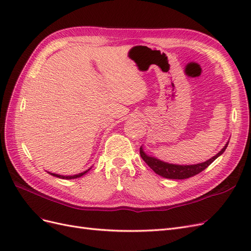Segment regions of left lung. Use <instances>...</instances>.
<instances>
[{"label":"left lung","mask_w":251,"mask_h":251,"mask_svg":"<svg viewBox=\"0 0 251 251\" xmlns=\"http://www.w3.org/2000/svg\"><path fill=\"white\" fill-rule=\"evenodd\" d=\"M228 142L229 141H227L224 148L220 151L217 155L208 159V160H206L205 162L191 164V165H180V164L164 162L160 160V159L147 155L144 153L142 147L140 148V156L144 160V162H146L157 175H159V176L166 179H177V180L187 179L193 176H196V175H198L199 173L204 171L209 164L214 162L219 156H221L225 151L227 146H228Z\"/></svg>","instance_id":"8db88e82"}]
</instances>
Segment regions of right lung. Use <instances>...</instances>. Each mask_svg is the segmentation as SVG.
I'll list each match as a JSON object with an SVG mask.
<instances>
[{
	"label": "right lung",
	"mask_w": 251,
	"mask_h": 251,
	"mask_svg": "<svg viewBox=\"0 0 251 251\" xmlns=\"http://www.w3.org/2000/svg\"><path fill=\"white\" fill-rule=\"evenodd\" d=\"M90 170H91V168H90V169H88V170H87V171H85V172H82V173L77 174V175H73V176H63V175H58V174H54V173H49V172H48V173H49L50 175H52V176L57 177V178H62V179H75V178H79V177L83 176V175L87 174Z\"/></svg>",
	"instance_id": "right-lung-1"
}]
</instances>
